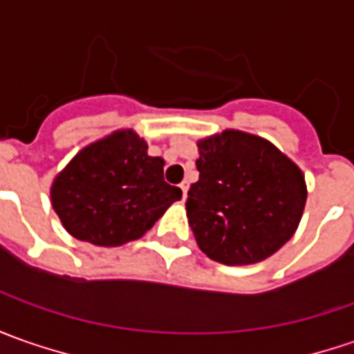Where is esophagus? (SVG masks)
Wrapping results in <instances>:
<instances>
[{
  "label": "esophagus",
  "instance_id": "34e87169",
  "mask_svg": "<svg viewBox=\"0 0 354 354\" xmlns=\"http://www.w3.org/2000/svg\"><path fill=\"white\" fill-rule=\"evenodd\" d=\"M188 188H189V184L184 180L182 184H180V189H182V198H188Z\"/></svg>",
  "mask_w": 354,
  "mask_h": 354
}]
</instances>
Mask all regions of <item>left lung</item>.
Returning a JSON list of instances; mask_svg holds the SVG:
<instances>
[{"instance_id":"8db88e82","label":"left lung","mask_w":354,"mask_h":354,"mask_svg":"<svg viewBox=\"0 0 354 354\" xmlns=\"http://www.w3.org/2000/svg\"><path fill=\"white\" fill-rule=\"evenodd\" d=\"M200 178L186 212L194 237L212 261L254 264L296 233L306 207L298 166L262 137L225 129L198 142Z\"/></svg>"}]
</instances>
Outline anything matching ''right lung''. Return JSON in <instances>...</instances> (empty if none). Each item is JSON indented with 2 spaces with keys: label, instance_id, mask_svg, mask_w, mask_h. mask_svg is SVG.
<instances>
[{
  "label": "right lung",
  "instance_id": "right-lung-1",
  "mask_svg": "<svg viewBox=\"0 0 354 354\" xmlns=\"http://www.w3.org/2000/svg\"><path fill=\"white\" fill-rule=\"evenodd\" d=\"M147 149L135 131L121 129L82 149L55 178L50 201L72 237L125 245L182 198V189L165 182V160Z\"/></svg>",
  "mask_w": 354,
  "mask_h": 354
}]
</instances>
